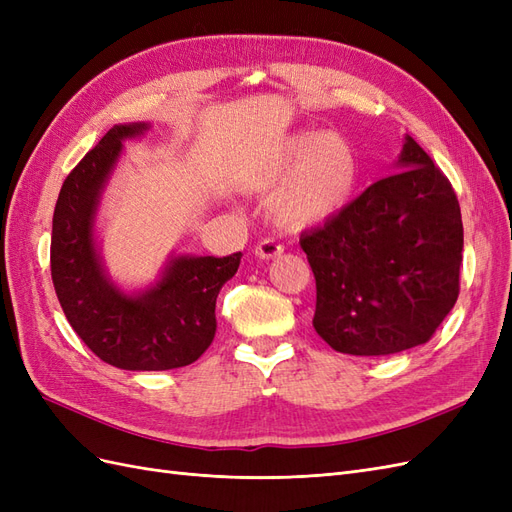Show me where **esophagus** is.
<instances>
[{"label":"esophagus","instance_id":"34e87169","mask_svg":"<svg viewBox=\"0 0 512 512\" xmlns=\"http://www.w3.org/2000/svg\"><path fill=\"white\" fill-rule=\"evenodd\" d=\"M284 252V245L277 239H265L256 245V256L260 258H277Z\"/></svg>","mask_w":512,"mask_h":512}]
</instances>
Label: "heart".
I'll return each instance as SVG.
<instances>
[{"label": "heart", "mask_w": 512, "mask_h": 512, "mask_svg": "<svg viewBox=\"0 0 512 512\" xmlns=\"http://www.w3.org/2000/svg\"><path fill=\"white\" fill-rule=\"evenodd\" d=\"M258 188H275L273 215L288 226H314L342 211L359 183V158L333 130L297 134L277 147L254 175Z\"/></svg>", "instance_id": "heart-1"}]
</instances>
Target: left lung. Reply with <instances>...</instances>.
<instances>
[{
    "label": "left lung",
    "instance_id": "8db88e82",
    "mask_svg": "<svg viewBox=\"0 0 512 512\" xmlns=\"http://www.w3.org/2000/svg\"><path fill=\"white\" fill-rule=\"evenodd\" d=\"M384 177L299 243L316 277L314 329L333 350L384 356L429 342L459 297L461 209L410 134Z\"/></svg>",
    "mask_w": 512,
    "mask_h": 512
}]
</instances>
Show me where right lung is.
Instances as JSON below:
<instances>
[{
	"instance_id": "1",
	"label": "right lung",
	"mask_w": 512,
	"mask_h": 512,
	"mask_svg": "<svg viewBox=\"0 0 512 512\" xmlns=\"http://www.w3.org/2000/svg\"><path fill=\"white\" fill-rule=\"evenodd\" d=\"M151 123H119L66 177L53 213L51 275L61 309L87 348L130 371L185 367L215 337V299L237 273L241 252L213 258L170 254L158 280L123 290L108 275L96 235L102 194L123 143Z\"/></svg>"
}]
</instances>
